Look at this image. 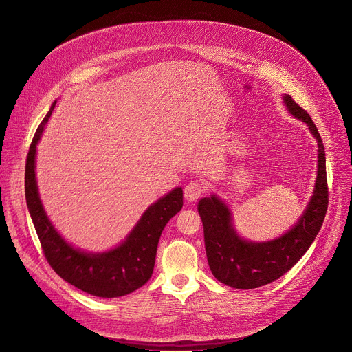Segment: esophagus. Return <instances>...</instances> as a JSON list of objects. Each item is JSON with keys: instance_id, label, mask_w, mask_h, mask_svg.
I'll list each match as a JSON object with an SVG mask.
<instances>
[{"instance_id": "34e87169", "label": "esophagus", "mask_w": 352, "mask_h": 352, "mask_svg": "<svg viewBox=\"0 0 352 352\" xmlns=\"http://www.w3.org/2000/svg\"><path fill=\"white\" fill-rule=\"evenodd\" d=\"M205 191V186L201 182H190L186 187H184V198L187 202H194L197 201L201 194Z\"/></svg>"}]
</instances>
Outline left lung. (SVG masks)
<instances>
[{
	"label": "left lung",
	"instance_id": "1",
	"mask_svg": "<svg viewBox=\"0 0 352 352\" xmlns=\"http://www.w3.org/2000/svg\"><path fill=\"white\" fill-rule=\"evenodd\" d=\"M283 102L294 118L308 126L318 142V173L314 192L297 223L273 240L250 241L237 233L232 209L218 195L201 198L197 206L204 226L205 251L210 272L221 283L233 289H256L274 282L289 272L308 251L326 217L329 191L320 134L308 112L289 94L283 96Z\"/></svg>",
	"mask_w": 352,
	"mask_h": 352
}]
</instances>
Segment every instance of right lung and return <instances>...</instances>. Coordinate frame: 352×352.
I'll use <instances>...</instances> for the list:
<instances>
[{
	"label": "right lung",
	"instance_id": "add662e5",
	"mask_svg": "<svg viewBox=\"0 0 352 352\" xmlns=\"http://www.w3.org/2000/svg\"><path fill=\"white\" fill-rule=\"evenodd\" d=\"M55 104L56 101L37 127L26 160L25 192L34 229L48 263L65 282L96 297H123L144 286L153 276L160 237L166 223L180 212L183 190L176 187L151 204L115 248L89 252L69 244L47 217L36 179L37 144Z\"/></svg>",
	"mask_w": 352,
	"mask_h": 352
}]
</instances>
